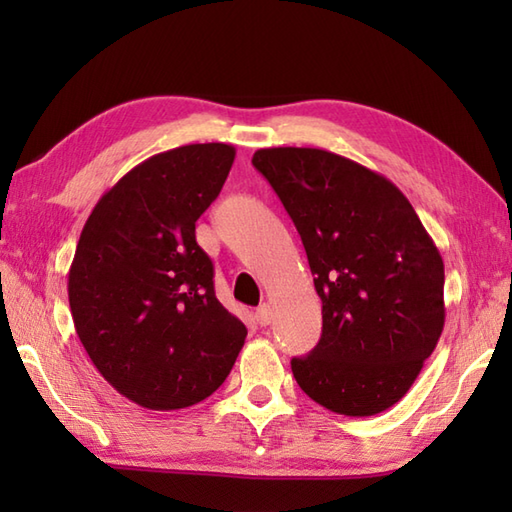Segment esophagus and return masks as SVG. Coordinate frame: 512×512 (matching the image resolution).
<instances>
[{
  "label": "esophagus",
  "instance_id": "obj_1",
  "mask_svg": "<svg viewBox=\"0 0 512 512\" xmlns=\"http://www.w3.org/2000/svg\"><path fill=\"white\" fill-rule=\"evenodd\" d=\"M255 319H257V323L259 325H270V321H273V308L268 306V303H264V306H259L257 310H255Z\"/></svg>",
  "mask_w": 512,
  "mask_h": 512
}]
</instances>
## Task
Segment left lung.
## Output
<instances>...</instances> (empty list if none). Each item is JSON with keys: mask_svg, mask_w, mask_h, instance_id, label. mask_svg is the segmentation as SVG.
<instances>
[{"mask_svg": "<svg viewBox=\"0 0 512 512\" xmlns=\"http://www.w3.org/2000/svg\"><path fill=\"white\" fill-rule=\"evenodd\" d=\"M295 222L323 303L317 347L292 358L306 394L343 416L394 407L444 328V264L394 182L314 147L257 149Z\"/></svg>", "mask_w": 512, "mask_h": 512, "instance_id": "obj_1", "label": "left lung"}]
</instances>
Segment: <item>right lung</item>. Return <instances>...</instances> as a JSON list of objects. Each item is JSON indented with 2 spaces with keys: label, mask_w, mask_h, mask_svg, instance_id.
<instances>
[{
  "label": "right lung",
  "mask_w": 512,
  "mask_h": 512,
  "mask_svg": "<svg viewBox=\"0 0 512 512\" xmlns=\"http://www.w3.org/2000/svg\"><path fill=\"white\" fill-rule=\"evenodd\" d=\"M233 160L224 143L147 158L105 191L76 244V334L107 383L145 409L209 398L244 345V323L217 301L213 264L195 242Z\"/></svg>",
  "instance_id": "right-lung-1"
}]
</instances>
